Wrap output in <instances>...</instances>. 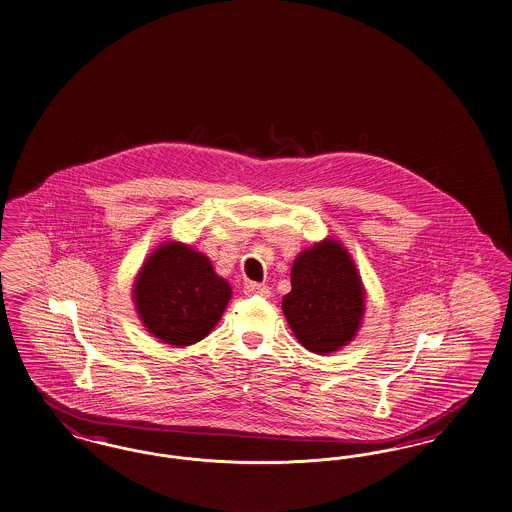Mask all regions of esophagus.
I'll list each match as a JSON object with an SVG mask.
<instances>
[{
	"instance_id": "esophagus-1",
	"label": "esophagus",
	"mask_w": 512,
	"mask_h": 512,
	"mask_svg": "<svg viewBox=\"0 0 512 512\" xmlns=\"http://www.w3.org/2000/svg\"><path fill=\"white\" fill-rule=\"evenodd\" d=\"M245 294L246 296H262V298H267L271 294V290L266 285H260V283H246Z\"/></svg>"
}]
</instances>
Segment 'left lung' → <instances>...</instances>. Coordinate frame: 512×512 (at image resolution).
Returning a JSON list of instances; mask_svg holds the SVG:
<instances>
[{"label":"left lung","mask_w":512,"mask_h":512,"mask_svg":"<svg viewBox=\"0 0 512 512\" xmlns=\"http://www.w3.org/2000/svg\"><path fill=\"white\" fill-rule=\"evenodd\" d=\"M283 313L300 344L325 356L356 336L365 290L350 254L331 239L304 250L290 271Z\"/></svg>","instance_id":"8db88e82"}]
</instances>
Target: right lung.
Wrapping results in <instances>:
<instances>
[{"mask_svg":"<svg viewBox=\"0 0 512 512\" xmlns=\"http://www.w3.org/2000/svg\"><path fill=\"white\" fill-rule=\"evenodd\" d=\"M134 298L149 333L172 346H189L216 327L231 287L204 254L168 243L158 246L141 267Z\"/></svg>","mask_w":512,"mask_h":512,"instance_id":"obj_1","label":"right lung"}]
</instances>
